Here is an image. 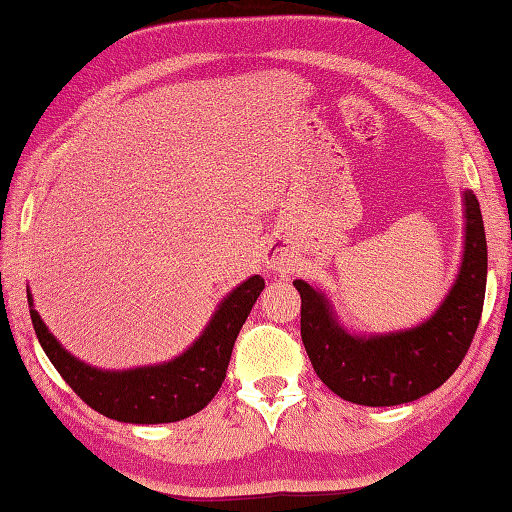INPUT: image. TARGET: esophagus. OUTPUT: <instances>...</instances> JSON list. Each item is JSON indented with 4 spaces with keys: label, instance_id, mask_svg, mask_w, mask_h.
<instances>
[{
    "label": "esophagus",
    "instance_id": "34e87169",
    "mask_svg": "<svg viewBox=\"0 0 512 512\" xmlns=\"http://www.w3.org/2000/svg\"><path fill=\"white\" fill-rule=\"evenodd\" d=\"M266 264L271 266L273 271H282V268L287 266V259H284V255H282V253H277V250H273V253L266 257Z\"/></svg>",
    "mask_w": 512,
    "mask_h": 512
}]
</instances>
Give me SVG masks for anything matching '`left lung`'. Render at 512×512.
Returning a JSON list of instances; mask_svg holds the SVG:
<instances>
[{
  "instance_id": "8db88e82",
  "label": "left lung",
  "mask_w": 512,
  "mask_h": 512,
  "mask_svg": "<svg viewBox=\"0 0 512 512\" xmlns=\"http://www.w3.org/2000/svg\"><path fill=\"white\" fill-rule=\"evenodd\" d=\"M465 253L458 280L427 323L384 336H352L336 323L323 293L296 280L300 336L311 366L327 388L363 406H395L436 391L461 366L479 327L488 246L481 207L465 192Z\"/></svg>"
}]
</instances>
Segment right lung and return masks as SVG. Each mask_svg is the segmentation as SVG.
Here are the masks:
<instances>
[{
  "instance_id": "obj_1",
  "label": "right lung",
  "mask_w": 512,
  "mask_h": 512,
  "mask_svg": "<svg viewBox=\"0 0 512 512\" xmlns=\"http://www.w3.org/2000/svg\"><path fill=\"white\" fill-rule=\"evenodd\" d=\"M264 289V277L250 280L221 302L192 348L183 357L162 366L135 368L124 372H108L85 366L74 359L51 336L38 311L31 307V320L42 350L54 363L69 388L81 400L106 418L133 424H160L185 420L212 402L228 370L232 345L237 341L241 325ZM31 305V293H29Z\"/></svg>"
}]
</instances>
